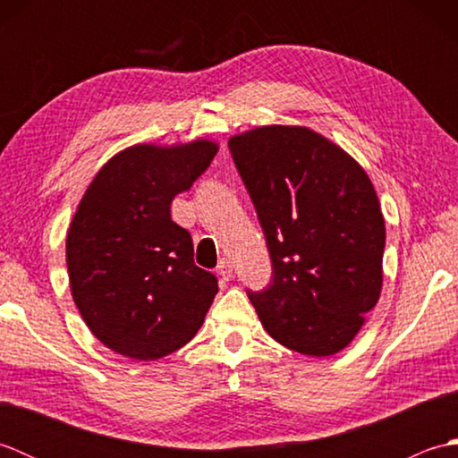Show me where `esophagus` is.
<instances>
[{
	"label": "esophagus",
	"mask_w": 458,
	"mask_h": 458,
	"mask_svg": "<svg viewBox=\"0 0 458 458\" xmlns=\"http://www.w3.org/2000/svg\"><path fill=\"white\" fill-rule=\"evenodd\" d=\"M216 274H218L224 281L232 279V276H234V266H232V261H230V259H220V264H218V267H216Z\"/></svg>",
	"instance_id": "obj_1"
}]
</instances>
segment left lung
Segmentation results:
<instances>
[{"instance_id": "8db88e82", "label": "left lung", "mask_w": 458, "mask_h": 458, "mask_svg": "<svg viewBox=\"0 0 458 458\" xmlns=\"http://www.w3.org/2000/svg\"><path fill=\"white\" fill-rule=\"evenodd\" d=\"M228 148L274 269L264 291L248 289L261 325L295 352H340L382 291L386 224L372 181L338 145L299 125H264Z\"/></svg>"}]
</instances>
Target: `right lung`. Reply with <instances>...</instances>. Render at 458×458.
Segmentation results:
<instances>
[{
	"label": "right lung",
	"mask_w": 458,
	"mask_h": 458,
	"mask_svg": "<svg viewBox=\"0 0 458 458\" xmlns=\"http://www.w3.org/2000/svg\"><path fill=\"white\" fill-rule=\"evenodd\" d=\"M218 145H133L104 165L76 208L66 267L76 307L114 352L157 360L199 333L218 279L194 266L171 202L208 169Z\"/></svg>",
	"instance_id": "1"
}]
</instances>
